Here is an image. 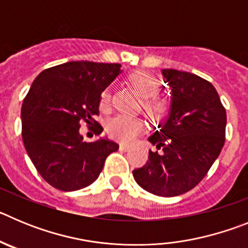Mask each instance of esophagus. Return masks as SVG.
Returning <instances> with one entry per match:
<instances>
[{
	"mask_svg": "<svg viewBox=\"0 0 248 248\" xmlns=\"http://www.w3.org/2000/svg\"><path fill=\"white\" fill-rule=\"evenodd\" d=\"M130 148H131V146L130 145H126V144H120V146H119L120 150H123V151L130 150Z\"/></svg>",
	"mask_w": 248,
	"mask_h": 248,
	"instance_id": "1",
	"label": "esophagus"
}]
</instances>
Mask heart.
<instances>
[{
	"label": "heart",
	"instance_id": "1",
	"mask_svg": "<svg viewBox=\"0 0 248 248\" xmlns=\"http://www.w3.org/2000/svg\"><path fill=\"white\" fill-rule=\"evenodd\" d=\"M129 82L135 91L143 97V109L149 118L159 120L165 117L168 111V100L157 95L160 82L156 77L148 72H135L129 76ZM110 91L105 89L100 94V109L107 110L110 104ZM145 130V122L141 118L117 115L107 124V131L113 139L122 143H130L140 133Z\"/></svg>",
	"mask_w": 248,
	"mask_h": 248
}]
</instances>
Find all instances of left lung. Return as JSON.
Segmentation results:
<instances>
[{
    "label": "left lung",
    "mask_w": 248,
    "mask_h": 248,
    "mask_svg": "<svg viewBox=\"0 0 248 248\" xmlns=\"http://www.w3.org/2000/svg\"><path fill=\"white\" fill-rule=\"evenodd\" d=\"M171 88L169 119L149 138L157 151L133 170L144 190L171 198L194 189L220 155L225 144L226 110L214 85L201 77L176 69H163Z\"/></svg>",
    "instance_id": "8db88e82"
}]
</instances>
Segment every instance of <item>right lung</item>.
Masks as SVG:
<instances>
[{"mask_svg": "<svg viewBox=\"0 0 248 248\" xmlns=\"http://www.w3.org/2000/svg\"><path fill=\"white\" fill-rule=\"evenodd\" d=\"M120 73L118 63L68 62L38 74L21 109L22 140L39 175L56 189L76 191L97 180L104 161L119 145L84 141L80 123L98 125L100 94Z\"/></svg>", "mask_w": 248, "mask_h": 248, "instance_id": "obj_1", "label": "right lung"}]
</instances>
